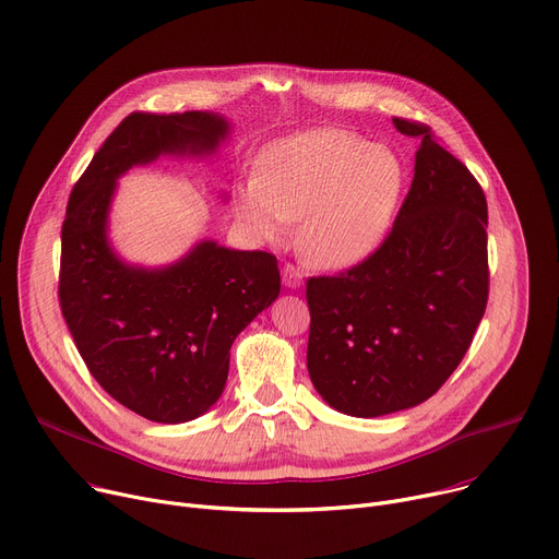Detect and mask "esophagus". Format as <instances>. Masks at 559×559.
<instances>
[{
  "instance_id": "1",
  "label": "esophagus",
  "mask_w": 559,
  "mask_h": 559,
  "mask_svg": "<svg viewBox=\"0 0 559 559\" xmlns=\"http://www.w3.org/2000/svg\"><path fill=\"white\" fill-rule=\"evenodd\" d=\"M281 276H283L285 287H289V289H296V287H301V285H304V270L294 267V265H289V263H285V267H283Z\"/></svg>"
}]
</instances>
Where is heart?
<instances>
[{
    "mask_svg": "<svg viewBox=\"0 0 559 559\" xmlns=\"http://www.w3.org/2000/svg\"><path fill=\"white\" fill-rule=\"evenodd\" d=\"M404 183L395 153L355 132L321 128L267 145L238 209L260 238L301 219L299 247L314 267L348 270L384 238Z\"/></svg>",
    "mask_w": 559,
    "mask_h": 559,
    "instance_id": "b5f03b06",
    "label": "heart"
}]
</instances>
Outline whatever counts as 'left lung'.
<instances>
[{
  "mask_svg": "<svg viewBox=\"0 0 559 559\" xmlns=\"http://www.w3.org/2000/svg\"><path fill=\"white\" fill-rule=\"evenodd\" d=\"M414 181L384 242L308 281V373L337 412L378 418L431 397L467 353L488 304V202L423 123Z\"/></svg>",
  "mask_w": 559,
  "mask_h": 559,
  "instance_id": "8db88e82",
  "label": "left lung"
}]
</instances>
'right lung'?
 I'll return each instance as SVG.
<instances>
[{"mask_svg":"<svg viewBox=\"0 0 559 559\" xmlns=\"http://www.w3.org/2000/svg\"><path fill=\"white\" fill-rule=\"evenodd\" d=\"M231 132L213 111H134L73 186L62 222L60 308L94 380L164 425L206 414L225 391L238 334L281 292L276 255L198 242L166 267L130 265L109 242L117 179L162 155L204 157Z\"/></svg>","mask_w":559,"mask_h":559,"instance_id":"obj_1","label":"right lung"}]
</instances>
